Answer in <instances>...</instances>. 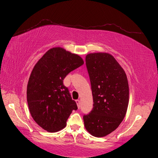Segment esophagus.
<instances>
[{"mask_svg":"<svg viewBox=\"0 0 158 158\" xmlns=\"http://www.w3.org/2000/svg\"><path fill=\"white\" fill-rule=\"evenodd\" d=\"M76 103L78 109H80V107H81V101H80V100H76Z\"/></svg>","mask_w":158,"mask_h":158,"instance_id":"obj_1","label":"esophagus"}]
</instances>
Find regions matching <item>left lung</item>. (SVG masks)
Instances as JSON below:
<instances>
[{
    "label": "left lung",
    "instance_id": "obj_1",
    "mask_svg": "<svg viewBox=\"0 0 158 158\" xmlns=\"http://www.w3.org/2000/svg\"><path fill=\"white\" fill-rule=\"evenodd\" d=\"M85 63L89 74L94 108L83 121L85 129L96 137L114 131L124 119L129 104V84L124 69L111 55L88 54Z\"/></svg>",
    "mask_w": 158,
    "mask_h": 158
}]
</instances>
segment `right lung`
<instances>
[{
    "mask_svg": "<svg viewBox=\"0 0 158 158\" xmlns=\"http://www.w3.org/2000/svg\"><path fill=\"white\" fill-rule=\"evenodd\" d=\"M83 64V60L76 54L53 47L34 65L27 84V103L33 119L44 130H61L66 127L73 110L77 109L63 80Z\"/></svg>",
    "mask_w": 158,
    "mask_h": 158,
    "instance_id": "right-lung-1",
    "label": "right lung"
}]
</instances>
